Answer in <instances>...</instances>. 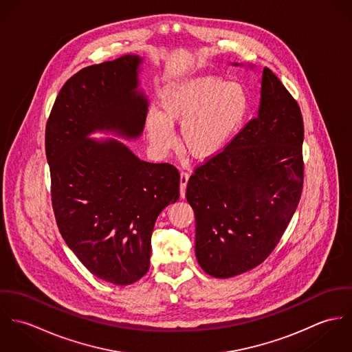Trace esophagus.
Segmentation results:
<instances>
[{
	"mask_svg": "<svg viewBox=\"0 0 352 352\" xmlns=\"http://www.w3.org/2000/svg\"><path fill=\"white\" fill-rule=\"evenodd\" d=\"M188 179H190V175L187 172L180 173V197L182 198H184V195H186V188H187Z\"/></svg>",
	"mask_w": 352,
	"mask_h": 352,
	"instance_id": "34e87169",
	"label": "esophagus"
}]
</instances>
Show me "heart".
<instances>
[{
    "mask_svg": "<svg viewBox=\"0 0 352 352\" xmlns=\"http://www.w3.org/2000/svg\"><path fill=\"white\" fill-rule=\"evenodd\" d=\"M161 112L149 109L145 130L157 151L175 145L173 126L182 124V146L197 160H208L223 151L243 127L251 98L234 81L199 76L170 84L160 95Z\"/></svg>",
    "mask_w": 352,
    "mask_h": 352,
    "instance_id": "b5f03b06",
    "label": "heart"
}]
</instances>
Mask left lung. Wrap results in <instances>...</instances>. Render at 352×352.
Returning <instances> with one entry per match:
<instances>
[{
    "instance_id": "8db88e82",
    "label": "left lung",
    "mask_w": 352,
    "mask_h": 352,
    "mask_svg": "<svg viewBox=\"0 0 352 352\" xmlns=\"http://www.w3.org/2000/svg\"><path fill=\"white\" fill-rule=\"evenodd\" d=\"M258 113L195 168L186 197L195 212L201 270L232 278L275 250L301 199L303 120L297 100L264 67Z\"/></svg>"
}]
</instances>
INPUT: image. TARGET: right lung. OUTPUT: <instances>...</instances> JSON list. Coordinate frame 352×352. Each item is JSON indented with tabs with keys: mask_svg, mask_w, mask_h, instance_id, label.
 Segmentation results:
<instances>
[{
	"mask_svg": "<svg viewBox=\"0 0 352 352\" xmlns=\"http://www.w3.org/2000/svg\"><path fill=\"white\" fill-rule=\"evenodd\" d=\"M140 63L124 55L81 69L59 91L46 124L59 233L89 272L122 286L148 272L155 219L180 195L172 164L142 161L115 140L88 138L96 130L141 135L148 100L135 91Z\"/></svg>",
	"mask_w": 352,
	"mask_h": 352,
	"instance_id": "add662e5",
	"label": "right lung"
}]
</instances>
